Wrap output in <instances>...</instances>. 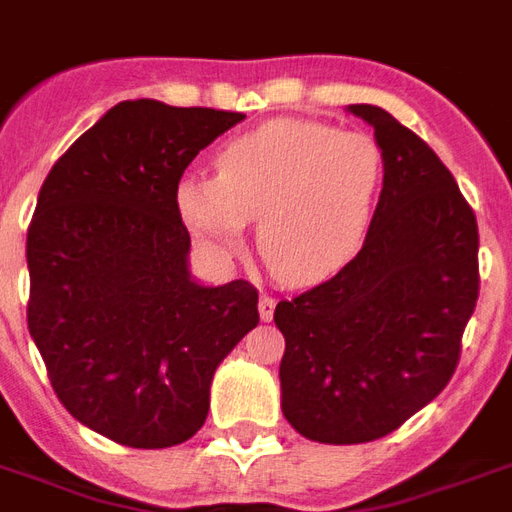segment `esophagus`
Masks as SVG:
<instances>
[{
  "label": "esophagus",
  "instance_id": "esophagus-1",
  "mask_svg": "<svg viewBox=\"0 0 512 512\" xmlns=\"http://www.w3.org/2000/svg\"><path fill=\"white\" fill-rule=\"evenodd\" d=\"M260 319L263 321H271L273 319V311H276V297L271 295H260Z\"/></svg>",
  "mask_w": 512,
  "mask_h": 512
}]
</instances>
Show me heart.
<instances>
[{"instance_id": "obj_1", "label": "heart", "mask_w": 512, "mask_h": 512, "mask_svg": "<svg viewBox=\"0 0 512 512\" xmlns=\"http://www.w3.org/2000/svg\"><path fill=\"white\" fill-rule=\"evenodd\" d=\"M382 180L372 135L308 119H276L225 143L215 177H185L177 207L196 236L236 249L257 220L265 268L284 284H311L356 249Z\"/></svg>"}]
</instances>
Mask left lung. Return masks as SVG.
Segmentation results:
<instances>
[{
  "label": "left lung",
  "instance_id": "left-lung-1",
  "mask_svg": "<svg viewBox=\"0 0 512 512\" xmlns=\"http://www.w3.org/2000/svg\"><path fill=\"white\" fill-rule=\"evenodd\" d=\"M385 177L358 255L276 305L281 409L319 444H366L430 404L460 364L478 300V223L433 148L377 106Z\"/></svg>",
  "mask_w": 512,
  "mask_h": 512
}]
</instances>
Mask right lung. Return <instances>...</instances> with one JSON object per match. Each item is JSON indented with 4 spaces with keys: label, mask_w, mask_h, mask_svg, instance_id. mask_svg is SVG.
Instances as JSON below:
<instances>
[{
    "label": "right lung",
    "mask_w": 512,
    "mask_h": 512,
    "mask_svg": "<svg viewBox=\"0 0 512 512\" xmlns=\"http://www.w3.org/2000/svg\"><path fill=\"white\" fill-rule=\"evenodd\" d=\"M239 111L122 100L60 156L28 225V332L60 404L132 449L188 441L257 289L199 287L177 207L185 167Z\"/></svg>",
    "instance_id": "add662e5"
}]
</instances>
